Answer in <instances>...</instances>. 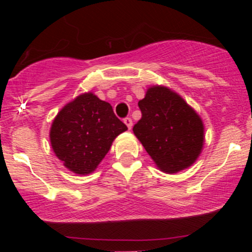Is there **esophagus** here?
Returning a JSON list of instances; mask_svg holds the SVG:
<instances>
[{
	"instance_id": "1",
	"label": "esophagus",
	"mask_w": 252,
	"mask_h": 252,
	"mask_svg": "<svg viewBox=\"0 0 252 252\" xmlns=\"http://www.w3.org/2000/svg\"><path fill=\"white\" fill-rule=\"evenodd\" d=\"M124 123H126V126H128V129H131V126H132V121H131V118H130V117H126V118H124Z\"/></svg>"
}]
</instances>
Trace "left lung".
<instances>
[{
	"label": "left lung",
	"instance_id": "obj_1",
	"mask_svg": "<svg viewBox=\"0 0 252 252\" xmlns=\"http://www.w3.org/2000/svg\"><path fill=\"white\" fill-rule=\"evenodd\" d=\"M138 108L142 117L132 130L158 168L176 173L194 162L204 144V126L189 104L169 89L153 86Z\"/></svg>",
	"mask_w": 252,
	"mask_h": 252
}]
</instances>
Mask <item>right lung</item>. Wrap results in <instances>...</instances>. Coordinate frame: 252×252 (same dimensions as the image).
Masks as SVG:
<instances>
[{"mask_svg":"<svg viewBox=\"0 0 252 252\" xmlns=\"http://www.w3.org/2000/svg\"><path fill=\"white\" fill-rule=\"evenodd\" d=\"M126 129L109 103L89 92L57 115L50 132L51 144L66 168L85 175L97 168L112 141Z\"/></svg>","mask_w":252,"mask_h":252,"instance_id":"right-lung-1","label":"right lung"}]
</instances>
